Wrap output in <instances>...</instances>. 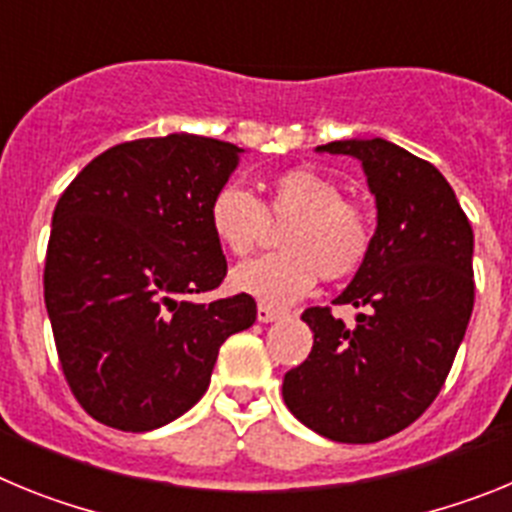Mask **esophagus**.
<instances>
[{"label": "esophagus", "instance_id": "34e87169", "mask_svg": "<svg viewBox=\"0 0 512 512\" xmlns=\"http://www.w3.org/2000/svg\"><path fill=\"white\" fill-rule=\"evenodd\" d=\"M256 318H259V323H274V320L282 318V312L274 310L271 305H264V302H261V305L256 307Z\"/></svg>", "mask_w": 512, "mask_h": 512}]
</instances>
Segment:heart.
I'll return each instance as SVG.
<instances>
[{"mask_svg": "<svg viewBox=\"0 0 512 512\" xmlns=\"http://www.w3.org/2000/svg\"><path fill=\"white\" fill-rule=\"evenodd\" d=\"M210 230L233 256H248L264 241L269 223H287L282 251L241 264L230 274L233 289L264 305H289L315 287L354 277L374 248V217L343 197L336 179L315 169H289L266 184L256 200L241 187L217 189L207 207Z\"/></svg>", "mask_w": 512, "mask_h": 512, "instance_id": "b5f03b06", "label": "heart"}]
</instances>
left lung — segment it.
<instances>
[{
	"label": "left lung",
	"instance_id": "8db88e82",
	"mask_svg": "<svg viewBox=\"0 0 512 512\" xmlns=\"http://www.w3.org/2000/svg\"><path fill=\"white\" fill-rule=\"evenodd\" d=\"M325 153L359 158L377 200L374 248L336 305L356 325L307 307L312 351L284 374L300 423L341 443L395 436L441 392L474 307V233L441 171L390 140H336Z\"/></svg>",
	"mask_w": 512,
	"mask_h": 512
}]
</instances>
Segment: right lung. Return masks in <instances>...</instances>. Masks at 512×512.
Masks as SVG:
<instances>
[{
	"instance_id": "right-lung-1",
	"label": "right lung",
	"mask_w": 512,
	"mask_h": 512,
	"mask_svg": "<svg viewBox=\"0 0 512 512\" xmlns=\"http://www.w3.org/2000/svg\"><path fill=\"white\" fill-rule=\"evenodd\" d=\"M243 148L174 133L107 148L53 210L45 307L79 405L143 433L187 413L210 387L225 338L251 328V295L192 302L228 261L207 207Z\"/></svg>"
}]
</instances>
